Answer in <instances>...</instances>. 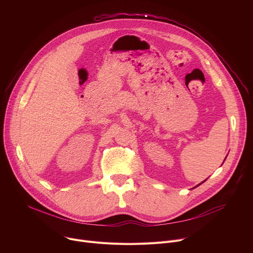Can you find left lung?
Segmentation results:
<instances>
[{"label": "left lung", "instance_id": "obj_1", "mask_svg": "<svg viewBox=\"0 0 253 253\" xmlns=\"http://www.w3.org/2000/svg\"><path fill=\"white\" fill-rule=\"evenodd\" d=\"M204 181H205V180H204Z\"/></svg>", "mask_w": 253, "mask_h": 253}]
</instances>
